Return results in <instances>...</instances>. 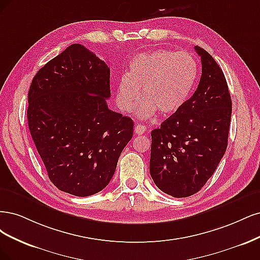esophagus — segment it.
Listing matches in <instances>:
<instances>
[{"label": "esophagus", "mask_w": 260, "mask_h": 260, "mask_svg": "<svg viewBox=\"0 0 260 260\" xmlns=\"http://www.w3.org/2000/svg\"><path fill=\"white\" fill-rule=\"evenodd\" d=\"M146 131H147V128H146L145 125L137 124L135 126V129H134V133H135L136 135H142V134H144Z\"/></svg>", "instance_id": "1"}]
</instances>
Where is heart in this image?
Instances as JSON below:
<instances>
[{
  "label": "heart",
  "instance_id": "1",
  "mask_svg": "<svg viewBox=\"0 0 260 260\" xmlns=\"http://www.w3.org/2000/svg\"><path fill=\"white\" fill-rule=\"evenodd\" d=\"M198 74V63L189 53L167 49L139 53L116 83V105L120 110L129 111L140 89L144 98L133 109L139 119H148L156 111L172 115L187 103Z\"/></svg>",
  "mask_w": 260,
  "mask_h": 260
}]
</instances>
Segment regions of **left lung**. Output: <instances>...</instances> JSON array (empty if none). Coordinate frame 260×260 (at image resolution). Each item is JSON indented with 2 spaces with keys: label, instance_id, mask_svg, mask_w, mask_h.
I'll list each match as a JSON object with an SVG mask.
<instances>
[{
  "label": "left lung",
  "instance_id": "1",
  "mask_svg": "<svg viewBox=\"0 0 260 260\" xmlns=\"http://www.w3.org/2000/svg\"><path fill=\"white\" fill-rule=\"evenodd\" d=\"M202 74L194 94L151 132L150 175L164 193L187 198L212 177L228 146L232 103L224 74L196 46Z\"/></svg>",
  "mask_w": 260,
  "mask_h": 260
}]
</instances>
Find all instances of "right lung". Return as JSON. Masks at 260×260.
I'll list each match as a JSON object with an SVG mask.
<instances>
[{"mask_svg":"<svg viewBox=\"0 0 260 260\" xmlns=\"http://www.w3.org/2000/svg\"><path fill=\"white\" fill-rule=\"evenodd\" d=\"M110 69L89 49L72 44L32 80L27 118L31 137L54 185L88 197L110 182L133 137L128 116L108 108Z\"/></svg>","mask_w":260,"mask_h":260,"instance_id":"add662e5","label":"right lung"}]
</instances>
